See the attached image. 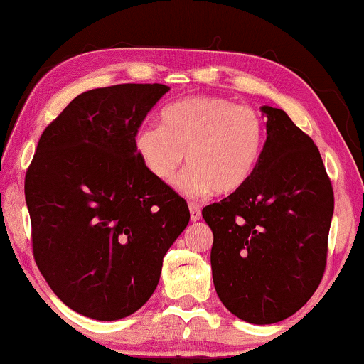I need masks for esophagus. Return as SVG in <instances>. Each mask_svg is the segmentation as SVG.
Listing matches in <instances>:
<instances>
[{"label": "esophagus", "mask_w": 364, "mask_h": 364, "mask_svg": "<svg viewBox=\"0 0 364 364\" xmlns=\"http://www.w3.org/2000/svg\"><path fill=\"white\" fill-rule=\"evenodd\" d=\"M188 210H191V220L192 222H197V220H200V217H202V212H200V207L197 205V203H188Z\"/></svg>", "instance_id": "1"}]
</instances>
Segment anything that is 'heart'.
<instances>
[{
	"mask_svg": "<svg viewBox=\"0 0 364 364\" xmlns=\"http://www.w3.org/2000/svg\"><path fill=\"white\" fill-rule=\"evenodd\" d=\"M142 166L162 183H172L187 154L188 171L178 188L188 197L228 196L245 186L260 164L265 124L260 114L223 97H192L172 104L161 127L146 124L136 134Z\"/></svg>",
	"mask_w": 364,
	"mask_h": 364,
	"instance_id": "obj_1",
	"label": "heart"
}]
</instances>
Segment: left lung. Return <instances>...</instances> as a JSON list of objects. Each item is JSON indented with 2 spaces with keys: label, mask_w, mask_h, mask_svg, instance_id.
Wrapping results in <instances>:
<instances>
[{
  "label": "left lung",
  "mask_w": 364,
  "mask_h": 364,
  "mask_svg": "<svg viewBox=\"0 0 364 364\" xmlns=\"http://www.w3.org/2000/svg\"><path fill=\"white\" fill-rule=\"evenodd\" d=\"M267 141L240 191L203 207L217 295L233 315L272 325L296 313L326 268L335 196L320 151L285 111L263 106Z\"/></svg>",
  "instance_id": "left-lung-1"
}]
</instances>
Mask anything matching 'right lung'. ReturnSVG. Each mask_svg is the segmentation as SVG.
I'll list each match as a JSON object with an SVG mask.
<instances>
[{
    "label": "right lung",
    "instance_id": "obj_1",
    "mask_svg": "<svg viewBox=\"0 0 364 364\" xmlns=\"http://www.w3.org/2000/svg\"><path fill=\"white\" fill-rule=\"evenodd\" d=\"M167 91L117 84L79 94L44 129L26 171L34 262L64 305L94 320H121L151 298L191 218L134 144Z\"/></svg>",
    "mask_w": 364,
    "mask_h": 364
}]
</instances>
